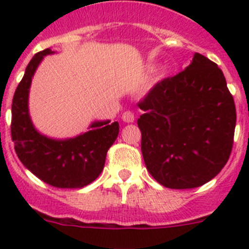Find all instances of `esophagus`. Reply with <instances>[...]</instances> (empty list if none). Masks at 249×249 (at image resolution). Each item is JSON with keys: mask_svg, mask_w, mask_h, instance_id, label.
Returning <instances> with one entry per match:
<instances>
[{"mask_svg": "<svg viewBox=\"0 0 249 249\" xmlns=\"http://www.w3.org/2000/svg\"><path fill=\"white\" fill-rule=\"evenodd\" d=\"M122 120L127 123H131L135 121V113L132 111H126L122 114Z\"/></svg>", "mask_w": 249, "mask_h": 249, "instance_id": "1", "label": "esophagus"}]
</instances>
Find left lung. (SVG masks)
<instances>
[{"label":"left lung","mask_w":249,"mask_h":249,"mask_svg":"<svg viewBox=\"0 0 249 249\" xmlns=\"http://www.w3.org/2000/svg\"><path fill=\"white\" fill-rule=\"evenodd\" d=\"M141 149L148 172L172 190L203 186L227 163L236 106L221 68L201 53L156 83L138 102Z\"/></svg>","instance_id":"1"}]
</instances>
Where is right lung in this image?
Returning a JSON list of instances; mask_svg holds the SVG:
<instances>
[{
  "instance_id": "right-lung-1",
  "label": "right lung",
  "mask_w": 249,
  "mask_h": 249,
  "mask_svg": "<svg viewBox=\"0 0 249 249\" xmlns=\"http://www.w3.org/2000/svg\"><path fill=\"white\" fill-rule=\"evenodd\" d=\"M50 48L35 54L12 101L11 137L23 166L57 188H82L102 172L106 156L120 132L118 122H93L89 131L68 140H52L36 131L28 114V91L37 66Z\"/></svg>"
}]
</instances>
